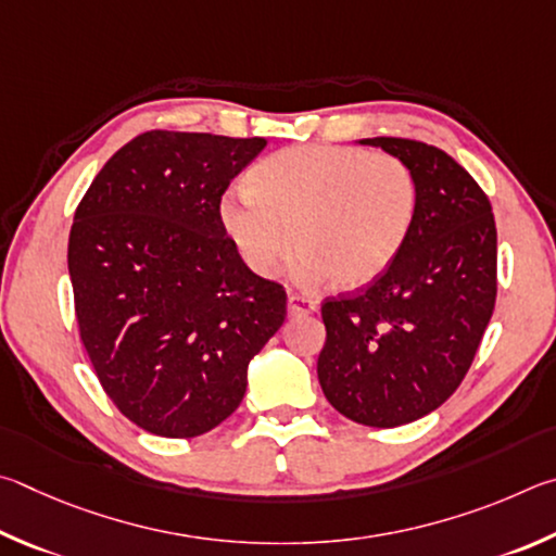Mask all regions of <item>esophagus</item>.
I'll list each match as a JSON object with an SVG mask.
<instances>
[{"label":"esophagus","mask_w":556,"mask_h":556,"mask_svg":"<svg viewBox=\"0 0 556 556\" xmlns=\"http://www.w3.org/2000/svg\"><path fill=\"white\" fill-rule=\"evenodd\" d=\"M317 309L315 300H309L305 295H298V293H290L288 295V313L298 317V315H313Z\"/></svg>","instance_id":"obj_1"}]
</instances>
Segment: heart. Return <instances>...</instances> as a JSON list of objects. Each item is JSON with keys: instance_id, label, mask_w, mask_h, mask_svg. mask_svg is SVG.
I'll return each mask as SVG.
<instances>
[{"instance_id": "1", "label": "heart", "mask_w": 556, "mask_h": 556, "mask_svg": "<svg viewBox=\"0 0 556 556\" xmlns=\"http://www.w3.org/2000/svg\"><path fill=\"white\" fill-rule=\"evenodd\" d=\"M415 217L410 165L354 146L280 149L247 173V192L219 200L222 229L256 276H276L298 247V280L329 278L339 290L381 278L410 239Z\"/></svg>"}]
</instances>
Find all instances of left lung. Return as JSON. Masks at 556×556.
I'll list each match as a JSON object with an SVG mask.
<instances>
[{"mask_svg":"<svg viewBox=\"0 0 556 556\" xmlns=\"http://www.w3.org/2000/svg\"><path fill=\"white\" fill-rule=\"evenodd\" d=\"M358 143L410 165L417 217L381 278L325 300L317 378L349 420L397 427L437 410L469 371L495 305L498 239L489 198L452 155L395 136Z\"/></svg>","mask_w":556,"mask_h":556,"instance_id":"obj_1","label":"left lung"}]
</instances>
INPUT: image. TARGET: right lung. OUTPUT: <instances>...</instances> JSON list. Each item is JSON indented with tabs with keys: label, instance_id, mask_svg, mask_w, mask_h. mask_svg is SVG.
<instances>
[{
	"label": "right lung",
	"instance_id": "obj_1",
	"mask_svg": "<svg viewBox=\"0 0 556 556\" xmlns=\"http://www.w3.org/2000/svg\"><path fill=\"white\" fill-rule=\"evenodd\" d=\"M266 139L146 131L85 192L67 241L80 339L104 393L141 430L185 440L247 393L286 319V290L241 261L219 224L229 182Z\"/></svg>",
	"mask_w": 556,
	"mask_h": 556
}]
</instances>
